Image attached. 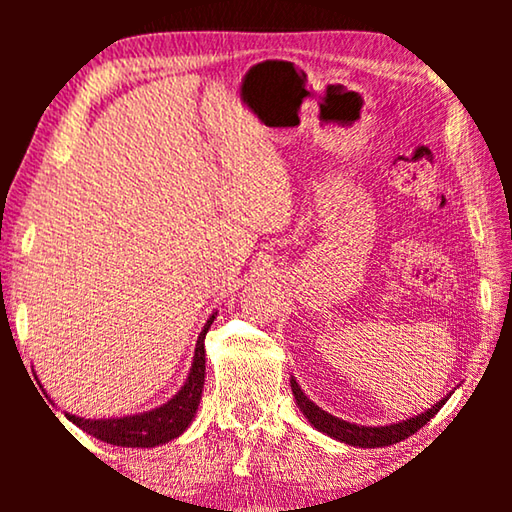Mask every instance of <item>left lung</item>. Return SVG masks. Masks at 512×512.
Wrapping results in <instances>:
<instances>
[{
    "instance_id": "1",
    "label": "left lung",
    "mask_w": 512,
    "mask_h": 512,
    "mask_svg": "<svg viewBox=\"0 0 512 512\" xmlns=\"http://www.w3.org/2000/svg\"><path fill=\"white\" fill-rule=\"evenodd\" d=\"M291 391H293V397H296V402H298V409L311 422V427H316L320 433H325V436H329V438L339 440V443L352 445V447H363V449L388 447V445H395V443H400V440L413 436L415 431L424 427V424H427L433 418V415L443 409V404L449 400V395L454 393V391L447 393L443 400L433 404L431 409L413 415V418L391 422V424H381V427H379V424H377V427H363V424L341 420V418H336V415L320 409L318 404L311 402L309 397L302 393V388L298 386V381L293 375H291Z\"/></svg>"
}]
</instances>
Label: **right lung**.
Here are the masks:
<instances>
[{
	"label": "right lung",
	"mask_w": 512,
	"mask_h": 512,
	"mask_svg": "<svg viewBox=\"0 0 512 512\" xmlns=\"http://www.w3.org/2000/svg\"><path fill=\"white\" fill-rule=\"evenodd\" d=\"M219 311H212L207 318L201 334H198L194 361L189 368V375L180 391L160 406L151 411L121 415V418H79V415L65 413V418L83 429L90 436L103 440V443L117 445V447H158L169 443V440L178 438L185 433L189 424H192L198 404H201L203 384H205V334Z\"/></svg>",
	"instance_id": "add662e5"
}]
</instances>
